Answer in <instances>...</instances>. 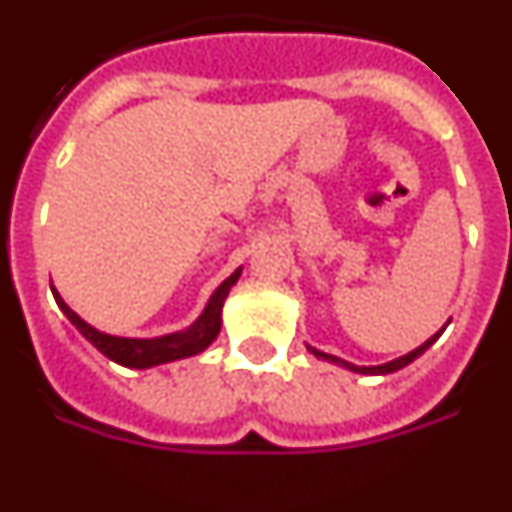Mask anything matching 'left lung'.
I'll return each instance as SVG.
<instances>
[{
    "label": "left lung",
    "instance_id": "1",
    "mask_svg": "<svg viewBox=\"0 0 512 512\" xmlns=\"http://www.w3.org/2000/svg\"><path fill=\"white\" fill-rule=\"evenodd\" d=\"M443 328H446V325H443ZM443 328L438 330L436 336L428 338V341H425L423 346H418V348H415V351H410V354L400 356V359H395V361H387V364H379V366H356V364H348V361L338 359V356L323 354V351H318V348H312V346H307V351H310V354L318 356V359L333 361V364H338V366H346V369H351V372H356V374H392V372H397V369H402V366H408L410 361L418 359L420 354H425V351H428V346L438 341V336H441V333H443Z\"/></svg>",
    "mask_w": 512,
    "mask_h": 512
}]
</instances>
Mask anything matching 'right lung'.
I'll use <instances>...</instances> for the list:
<instances>
[{
    "label": "right lung",
    "mask_w": 512,
    "mask_h": 512,
    "mask_svg": "<svg viewBox=\"0 0 512 512\" xmlns=\"http://www.w3.org/2000/svg\"><path fill=\"white\" fill-rule=\"evenodd\" d=\"M238 277H241V269H235L233 274L212 292L202 315L194 320L187 330H176V333L158 338H120L110 336V333H102V330L92 328L87 320H81L79 315L63 302V297L58 295L53 284L51 292L53 297H56L58 307L63 310V315H66V318L76 325V330H79L81 336L87 338L97 351H102L107 359H112L115 364L130 366V369H148V366L169 364V361L202 354V351L215 341L217 333H220V325H223V302L225 297H228L230 287L238 282Z\"/></svg>",
    "instance_id": "right-lung-1"
}]
</instances>
